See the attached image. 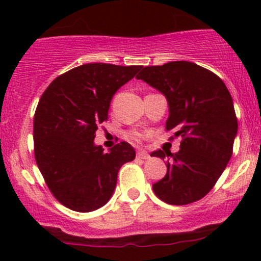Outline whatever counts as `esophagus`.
I'll return each mask as SVG.
<instances>
[{"mask_svg":"<svg viewBox=\"0 0 261 261\" xmlns=\"http://www.w3.org/2000/svg\"><path fill=\"white\" fill-rule=\"evenodd\" d=\"M136 155H138V158H140V159H149V154H147L146 151H144V150H139Z\"/></svg>","mask_w":261,"mask_h":261,"instance_id":"34e87169","label":"esophagus"}]
</instances>
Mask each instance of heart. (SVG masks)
<instances>
[{
  "instance_id": "obj_1",
  "label": "heart",
  "mask_w": 261,
  "mask_h": 261,
  "mask_svg": "<svg viewBox=\"0 0 261 261\" xmlns=\"http://www.w3.org/2000/svg\"><path fill=\"white\" fill-rule=\"evenodd\" d=\"M130 139H131V140H134V141H139L141 139V135H140V134H138V133H134V134H131V135H130Z\"/></svg>"
}]
</instances>
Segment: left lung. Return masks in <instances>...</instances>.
Listing matches in <instances>:
<instances>
[{
    "label": "left lung",
    "mask_w": 261,
    "mask_h": 261,
    "mask_svg": "<svg viewBox=\"0 0 261 261\" xmlns=\"http://www.w3.org/2000/svg\"><path fill=\"white\" fill-rule=\"evenodd\" d=\"M162 92L169 105L165 128L180 136L179 151L156 150L151 156L167 163V175L152 184L165 203L183 206L203 198L232 155L238 118L232 97L222 80L191 62L145 67L136 75Z\"/></svg>",
    "instance_id": "1"
}]
</instances>
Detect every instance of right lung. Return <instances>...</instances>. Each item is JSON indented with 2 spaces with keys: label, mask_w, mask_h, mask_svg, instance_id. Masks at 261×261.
<instances>
[{
  "label": "right lung",
  "mask_w": 261,
  "mask_h": 261,
  "mask_svg": "<svg viewBox=\"0 0 261 261\" xmlns=\"http://www.w3.org/2000/svg\"><path fill=\"white\" fill-rule=\"evenodd\" d=\"M141 65L83 64L55 78L39 99L34 116V154L53 196L67 208L91 212L105 206L117 173L135 159L121 141L105 152L94 145L96 131L109 120L111 99Z\"/></svg>",
  "instance_id": "right-lung-1"
}]
</instances>
